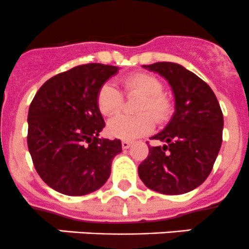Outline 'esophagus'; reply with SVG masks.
<instances>
[{
	"instance_id": "1",
	"label": "esophagus",
	"mask_w": 249,
	"mask_h": 249,
	"mask_svg": "<svg viewBox=\"0 0 249 249\" xmlns=\"http://www.w3.org/2000/svg\"><path fill=\"white\" fill-rule=\"evenodd\" d=\"M131 141H122V147H123V149H127V148L130 147V145H131Z\"/></svg>"
}]
</instances>
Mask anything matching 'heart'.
<instances>
[{
  "label": "heart",
  "instance_id": "b5f03b06",
  "mask_svg": "<svg viewBox=\"0 0 249 249\" xmlns=\"http://www.w3.org/2000/svg\"><path fill=\"white\" fill-rule=\"evenodd\" d=\"M123 87L127 95H142L137 105V115H118L109 120L107 131L112 137L134 140L147 135L157 123H164L172 113V104L162 92L164 85L159 78L150 73L139 72L123 79ZM100 112L107 117L118 114L123 107V94L112 83L106 82L100 87L96 95Z\"/></svg>",
  "mask_w": 249,
  "mask_h": 249
}]
</instances>
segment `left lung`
<instances>
[{"label":"left lung","mask_w":249,"mask_h":249,"mask_svg":"<svg viewBox=\"0 0 249 249\" xmlns=\"http://www.w3.org/2000/svg\"><path fill=\"white\" fill-rule=\"evenodd\" d=\"M171 85L175 113L162 131L152 140L164 145L150 147L139 166L145 187L166 195H179L201 185L212 171L223 141V113L207 83L175 62L143 65Z\"/></svg>","instance_id":"left-lung-1"}]
</instances>
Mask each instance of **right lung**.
I'll return each instance as SVG.
<instances>
[{
    "label": "right lung",
    "mask_w": 249,
    "mask_h": 249,
    "mask_svg": "<svg viewBox=\"0 0 249 249\" xmlns=\"http://www.w3.org/2000/svg\"><path fill=\"white\" fill-rule=\"evenodd\" d=\"M118 67L76 66L48 79L29 108L27 145L46 184L70 196L100 189L110 175L120 140L99 139L105 120L96 104L100 87Z\"/></svg>",
    "instance_id": "obj_1"
}]
</instances>
